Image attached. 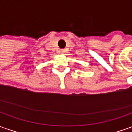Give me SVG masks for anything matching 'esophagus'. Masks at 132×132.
Listing matches in <instances>:
<instances>
[{"label":"esophagus","mask_w":132,"mask_h":132,"mask_svg":"<svg viewBox=\"0 0 132 132\" xmlns=\"http://www.w3.org/2000/svg\"><path fill=\"white\" fill-rule=\"evenodd\" d=\"M59 54H63V53H64V50H63V49H60V50L59 51Z\"/></svg>","instance_id":"1"}]
</instances>
